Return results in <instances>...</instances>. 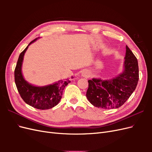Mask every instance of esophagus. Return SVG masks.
Instances as JSON below:
<instances>
[{
    "label": "esophagus",
    "mask_w": 152,
    "mask_h": 152,
    "mask_svg": "<svg viewBox=\"0 0 152 152\" xmlns=\"http://www.w3.org/2000/svg\"><path fill=\"white\" fill-rule=\"evenodd\" d=\"M82 76H83V77H89V73L87 70H84V71H83V72L82 73Z\"/></svg>",
    "instance_id": "esophagus-1"
}]
</instances>
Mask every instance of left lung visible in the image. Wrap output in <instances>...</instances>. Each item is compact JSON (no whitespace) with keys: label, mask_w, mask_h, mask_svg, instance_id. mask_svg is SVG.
Returning <instances> with one entry per match:
<instances>
[{"label":"left lung","mask_w":152,"mask_h":152,"mask_svg":"<svg viewBox=\"0 0 152 152\" xmlns=\"http://www.w3.org/2000/svg\"><path fill=\"white\" fill-rule=\"evenodd\" d=\"M124 70L122 74L108 80H89L86 97L94 107L103 109L121 107L135 90L139 80L137 58L126 45Z\"/></svg>","instance_id":"obj_1"}]
</instances>
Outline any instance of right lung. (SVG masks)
I'll return each instance as SVG.
<instances>
[{"label": "right lung", "mask_w": 152, "mask_h": 152, "mask_svg": "<svg viewBox=\"0 0 152 152\" xmlns=\"http://www.w3.org/2000/svg\"><path fill=\"white\" fill-rule=\"evenodd\" d=\"M36 40L37 39L32 40L28 45ZM28 45L20 54L15 70V80L17 89L21 98L31 107L39 110L51 108L58 104L61 99L64 88L70 81L69 79L61 80L45 87H35L25 81L21 73V65Z\"/></svg>", "instance_id": "right-lung-1"}]
</instances>
